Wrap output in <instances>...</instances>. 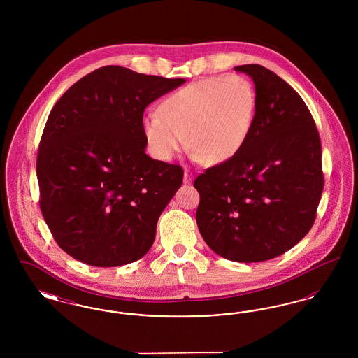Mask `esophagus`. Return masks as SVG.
I'll list each match as a JSON object with an SVG mask.
<instances>
[{
	"mask_svg": "<svg viewBox=\"0 0 358 358\" xmlns=\"http://www.w3.org/2000/svg\"><path fill=\"white\" fill-rule=\"evenodd\" d=\"M192 180H193V177H192V174L189 173V171H185L184 173V184H190L192 182Z\"/></svg>",
	"mask_w": 358,
	"mask_h": 358,
	"instance_id": "obj_1",
	"label": "esophagus"
}]
</instances>
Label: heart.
Masks as SVG:
<instances>
[{
  "label": "heart",
  "instance_id": "obj_1",
  "mask_svg": "<svg viewBox=\"0 0 358 358\" xmlns=\"http://www.w3.org/2000/svg\"><path fill=\"white\" fill-rule=\"evenodd\" d=\"M256 92L252 83L236 73L193 82L165 98L157 114L142 120L150 153L169 161L185 148L210 165L238 155L251 134L255 120Z\"/></svg>",
  "mask_w": 358,
  "mask_h": 358
}]
</instances>
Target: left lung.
Segmentation results:
<instances>
[{
    "label": "left lung",
    "instance_id": "1",
    "mask_svg": "<svg viewBox=\"0 0 358 358\" xmlns=\"http://www.w3.org/2000/svg\"><path fill=\"white\" fill-rule=\"evenodd\" d=\"M252 78L256 113L243 150L194 180L196 222L212 251L255 263L285 254L311 229L324 190L315 122L299 94L275 72L235 67Z\"/></svg>",
    "mask_w": 358,
    "mask_h": 358
}]
</instances>
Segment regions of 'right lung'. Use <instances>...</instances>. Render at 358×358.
Segmentation results:
<instances>
[{
  "label": "right lung",
  "mask_w": 358,
  "mask_h": 358,
  "mask_svg": "<svg viewBox=\"0 0 358 358\" xmlns=\"http://www.w3.org/2000/svg\"><path fill=\"white\" fill-rule=\"evenodd\" d=\"M185 82L106 66L53 106L36 171L43 217L69 256L117 267L148 254L184 171L146 154L143 113Z\"/></svg>",
  "instance_id": "obj_1"
}]
</instances>
